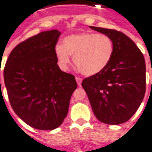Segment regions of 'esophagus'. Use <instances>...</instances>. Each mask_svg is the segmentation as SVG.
<instances>
[{"instance_id": "1", "label": "esophagus", "mask_w": 152, "mask_h": 152, "mask_svg": "<svg viewBox=\"0 0 152 152\" xmlns=\"http://www.w3.org/2000/svg\"><path fill=\"white\" fill-rule=\"evenodd\" d=\"M76 82H77V85H78L79 86H81V82H82V79H81L80 77L76 76Z\"/></svg>"}]
</instances>
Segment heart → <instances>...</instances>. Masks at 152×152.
<instances>
[{
    "instance_id": "1",
    "label": "heart",
    "mask_w": 152,
    "mask_h": 152,
    "mask_svg": "<svg viewBox=\"0 0 152 152\" xmlns=\"http://www.w3.org/2000/svg\"><path fill=\"white\" fill-rule=\"evenodd\" d=\"M113 40L105 34L82 33L63 38L61 45L57 44L54 53L61 68L66 69L71 61L85 76H94L103 72L113 58Z\"/></svg>"
}]
</instances>
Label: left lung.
I'll return each mask as SVG.
<instances>
[{
    "label": "left lung",
    "instance_id": "1",
    "mask_svg": "<svg viewBox=\"0 0 152 152\" xmlns=\"http://www.w3.org/2000/svg\"><path fill=\"white\" fill-rule=\"evenodd\" d=\"M113 40L114 52L108 66L85 78L81 86L99 120L124 124L137 112L146 92V64L142 52L124 33L90 26Z\"/></svg>",
    "mask_w": 152,
    "mask_h": 152
}]
</instances>
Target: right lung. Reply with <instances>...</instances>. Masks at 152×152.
<instances>
[{"mask_svg":"<svg viewBox=\"0 0 152 152\" xmlns=\"http://www.w3.org/2000/svg\"><path fill=\"white\" fill-rule=\"evenodd\" d=\"M60 35L61 32L53 29L19 43L4 68L5 86L15 113L39 130H53L62 124L77 87L75 76L57 64L54 48Z\"/></svg>","mask_w":152,"mask_h":152,"instance_id":"obj_1","label":"right lung"}]
</instances>
